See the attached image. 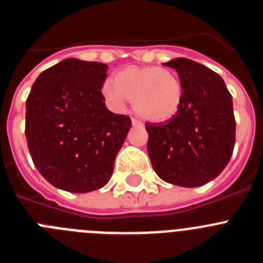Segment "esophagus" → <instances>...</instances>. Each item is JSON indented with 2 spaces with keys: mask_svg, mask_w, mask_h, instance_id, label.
I'll use <instances>...</instances> for the list:
<instances>
[{
  "mask_svg": "<svg viewBox=\"0 0 263 263\" xmlns=\"http://www.w3.org/2000/svg\"><path fill=\"white\" fill-rule=\"evenodd\" d=\"M132 124H133L134 126H139V127L143 126V124L138 120V118H132Z\"/></svg>",
  "mask_w": 263,
  "mask_h": 263,
  "instance_id": "34e87169",
  "label": "esophagus"
}]
</instances>
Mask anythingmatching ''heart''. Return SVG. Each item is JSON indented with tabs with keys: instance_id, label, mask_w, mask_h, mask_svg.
<instances>
[{
	"instance_id": "1",
	"label": "heart",
	"mask_w": 263,
	"mask_h": 263,
	"mask_svg": "<svg viewBox=\"0 0 263 263\" xmlns=\"http://www.w3.org/2000/svg\"><path fill=\"white\" fill-rule=\"evenodd\" d=\"M106 103L122 109L132 99L134 110L150 121H166L174 117L182 105L183 87L175 72L157 66L124 68L101 87Z\"/></svg>"
}]
</instances>
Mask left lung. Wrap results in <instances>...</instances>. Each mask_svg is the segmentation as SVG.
Returning <instances> with one entry per match:
<instances>
[{
  "instance_id": "1",
  "label": "left lung",
  "mask_w": 263,
  "mask_h": 263,
  "mask_svg": "<svg viewBox=\"0 0 263 263\" xmlns=\"http://www.w3.org/2000/svg\"><path fill=\"white\" fill-rule=\"evenodd\" d=\"M163 64L178 72L183 100L167 122H146L148 157L164 182L200 187L231 160L236 142L232 95L221 76L200 63L176 58Z\"/></svg>"
}]
</instances>
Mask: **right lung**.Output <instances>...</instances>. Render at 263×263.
<instances>
[{
  "mask_svg": "<svg viewBox=\"0 0 263 263\" xmlns=\"http://www.w3.org/2000/svg\"><path fill=\"white\" fill-rule=\"evenodd\" d=\"M108 66L64 59L43 71L26 100L25 134L31 159L55 187L85 194L109 182L132 120L106 109Z\"/></svg>",
  "mask_w": 263,
  "mask_h": 263,
  "instance_id": "obj_1",
  "label": "right lung"
}]
</instances>
